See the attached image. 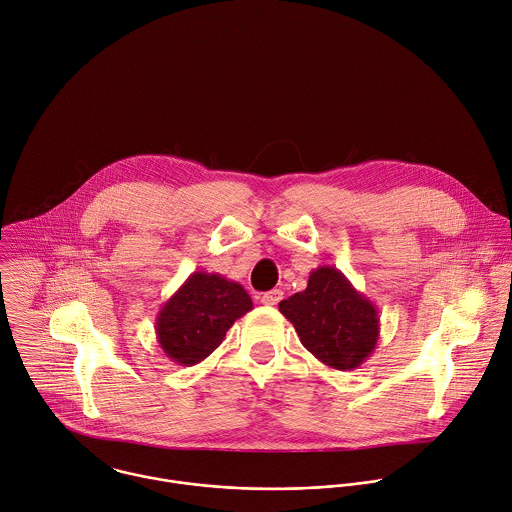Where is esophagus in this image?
<instances>
[{
	"instance_id": "1",
	"label": "esophagus",
	"mask_w": 512,
	"mask_h": 512,
	"mask_svg": "<svg viewBox=\"0 0 512 512\" xmlns=\"http://www.w3.org/2000/svg\"><path fill=\"white\" fill-rule=\"evenodd\" d=\"M281 299H283V291H281V289H273V291H269V293H265V295L261 297V303H263L265 307H275Z\"/></svg>"
}]
</instances>
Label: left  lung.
I'll list each match as a JSON object with an SVG mask.
<instances>
[{
	"mask_svg": "<svg viewBox=\"0 0 512 512\" xmlns=\"http://www.w3.org/2000/svg\"><path fill=\"white\" fill-rule=\"evenodd\" d=\"M279 310L308 352L328 368L354 370L376 350L378 308L336 267L310 271L307 289L281 301Z\"/></svg>",
	"mask_w": 512,
	"mask_h": 512,
	"instance_id": "left-lung-1",
	"label": "left lung"
}]
</instances>
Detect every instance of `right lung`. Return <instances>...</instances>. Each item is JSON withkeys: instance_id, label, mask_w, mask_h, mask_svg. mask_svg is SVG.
I'll use <instances>...</instances> for the list:
<instances>
[{"instance_id": "add662e5", "label": "right lung", "mask_w": 512, "mask_h": 512, "mask_svg": "<svg viewBox=\"0 0 512 512\" xmlns=\"http://www.w3.org/2000/svg\"><path fill=\"white\" fill-rule=\"evenodd\" d=\"M253 308L247 291L217 273L196 271L160 307L154 330L164 354L180 364L205 360L237 318Z\"/></svg>"}]
</instances>
